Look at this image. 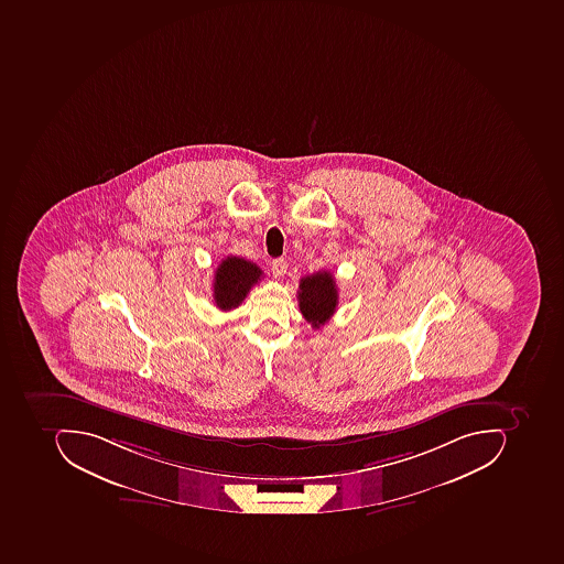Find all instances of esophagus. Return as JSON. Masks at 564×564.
<instances>
[{"mask_svg":"<svg viewBox=\"0 0 564 564\" xmlns=\"http://www.w3.org/2000/svg\"><path fill=\"white\" fill-rule=\"evenodd\" d=\"M288 264L284 259H274L273 262H271V271H273L274 276L281 278L284 273H286Z\"/></svg>","mask_w":564,"mask_h":564,"instance_id":"esophagus-1","label":"esophagus"}]
</instances>
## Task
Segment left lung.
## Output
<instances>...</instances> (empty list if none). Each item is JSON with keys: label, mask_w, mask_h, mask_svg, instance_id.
Instances as JSON below:
<instances>
[{"label": "left lung", "mask_w": 564, "mask_h": 564, "mask_svg": "<svg viewBox=\"0 0 564 564\" xmlns=\"http://www.w3.org/2000/svg\"><path fill=\"white\" fill-rule=\"evenodd\" d=\"M337 303H339L337 284L328 271H318L300 280V312L313 328H321L325 322H328L337 308Z\"/></svg>", "instance_id": "1"}]
</instances>
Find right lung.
Instances as JSON below:
<instances>
[{
  "instance_id": "right-lung-1",
  "label": "right lung",
  "mask_w": 564,
  "mask_h": 564,
  "mask_svg": "<svg viewBox=\"0 0 564 564\" xmlns=\"http://www.w3.org/2000/svg\"><path fill=\"white\" fill-rule=\"evenodd\" d=\"M262 280V271L254 262L229 256L218 264L214 276V300L224 312L237 308L254 284Z\"/></svg>"
}]
</instances>
